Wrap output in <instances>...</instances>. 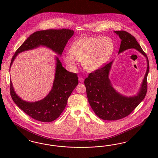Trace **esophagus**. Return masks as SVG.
<instances>
[{
    "instance_id": "1",
    "label": "esophagus",
    "mask_w": 158,
    "mask_h": 158,
    "mask_svg": "<svg viewBox=\"0 0 158 158\" xmlns=\"http://www.w3.org/2000/svg\"><path fill=\"white\" fill-rule=\"evenodd\" d=\"M79 81L81 82H83L84 81V79L82 77L79 76Z\"/></svg>"
}]
</instances>
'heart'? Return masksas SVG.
<instances>
[{"mask_svg": "<svg viewBox=\"0 0 158 158\" xmlns=\"http://www.w3.org/2000/svg\"><path fill=\"white\" fill-rule=\"evenodd\" d=\"M114 44L107 37H85L75 41L70 48V53L63 58L66 64L75 68L76 61L82 62L83 68L94 72L102 68L113 54Z\"/></svg>", "mask_w": 158, "mask_h": 158, "instance_id": "heart-1", "label": "heart"}]
</instances>
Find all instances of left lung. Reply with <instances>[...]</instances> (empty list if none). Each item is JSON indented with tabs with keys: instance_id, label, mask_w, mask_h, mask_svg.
I'll return each instance as SVG.
<instances>
[{
	"instance_id": "1",
	"label": "left lung",
	"mask_w": 158,
	"mask_h": 158,
	"mask_svg": "<svg viewBox=\"0 0 158 158\" xmlns=\"http://www.w3.org/2000/svg\"><path fill=\"white\" fill-rule=\"evenodd\" d=\"M121 40L118 54L128 49L134 48L146 58L147 70L141 87L136 95L126 97L113 87L109 74L113 61L89 73L85 79L87 97L90 106L99 118L104 120H120L128 115L145 97L148 89L147 77L149 64L147 55L135 38L125 31H114Z\"/></svg>"
}]
</instances>
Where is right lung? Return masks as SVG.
Returning <instances> with one entry per match:
<instances>
[{
    "mask_svg": "<svg viewBox=\"0 0 158 158\" xmlns=\"http://www.w3.org/2000/svg\"><path fill=\"white\" fill-rule=\"evenodd\" d=\"M74 31L68 29L38 31L31 34L16 51L11 60L10 68L19 53L44 46L61 56L68 40ZM56 65L52 89L43 99L27 102L22 99L15 92L12 83L10 82V93L15 104L31 118L42 122H52L57 119L68 103L72 91L78 85L77 75L70 72L62 66L56 56Z\"/></svg>",
    "mask_w": 158,
    "mask_h": 158,
    "instance_id": "add662e5",
    "label": "right lung"
}]
</instances>
